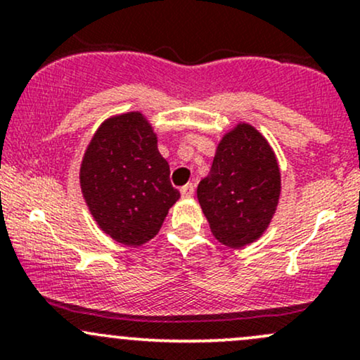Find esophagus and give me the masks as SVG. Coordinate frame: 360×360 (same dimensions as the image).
I'll return each mask as SVG.
<instances>
[{"mask_svg":"<svg viewBox=\"0 0 360 360\" xmlns=\"http://www.w3.org/2000/svg\"><path fill=\"white\" fill-rule=\"evenodd\" d=\"M181 194H183L184 198H189V196H193V194H194V184H193V183H188V184H184L183 188H181Z\"/></svg>","mask_w":360,"mask_h":360,"instance_id":"1","label":"esophagus"}]
</instances>
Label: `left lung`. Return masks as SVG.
Listing matches in <instances>:
<instances>
[{
    "label": "left lung",
    "instance_id": "1",
    "mask_svg": "<svg viewBox=\"0 0 360 360\" xmlns=\"http://www.w3.org/2000/svg\"><path fill=\"white\" fill-rule=\"evenodd\" d=\"M281 174L274 152L254 127L240 123L218 143L210 174L198 184V200L223 245L257 240L276 213Z\"/></svg>",
    "mask_w": 360,
    "mask_h": 360
}]
</instances>
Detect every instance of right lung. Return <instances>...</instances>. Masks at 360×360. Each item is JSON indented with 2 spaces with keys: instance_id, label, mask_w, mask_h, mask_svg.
<instances>
[{
  "instance_id": "1",
  "label": "right lung",
  "mask_w": 360,
  "mask_h": 360,
  "mask_svg": "<svg viewBox=\"0 0 360 360\" xmlns=\"http://www.w3.org/2000/svg\"><path fill=\"white\" fill-rule=\"evenodd\" d=\"M157 137L139 111L101 123L81 164V189L100 229L123 245L154 238L179 200Z\"/></svg>"
}]
</instances>
